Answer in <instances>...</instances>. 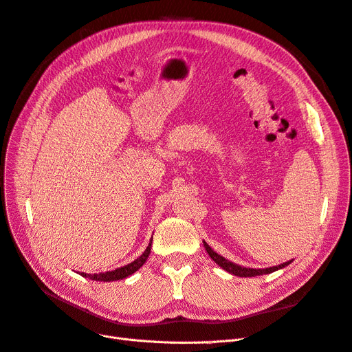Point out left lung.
Wrapping results in <instances>:
<instances>
[{
    "label": "left lung",
    "mask_w": 352,
    "mask_h": 352,
    "mask_svg": "<svg viewBox=\"0 0 352 352\" xmlns=\"http://www.w3.org/2000/svg\"><path fill=\"white\" fill-rule=\"evenodd\" d=\"M204 247H206V250H207L210 257H211L212 260H214L216 264H219L223 270H226V272H229V273H232V274H235V276H239V278H251V276L269 274V273H272V272H276V270H279V269L285 267V265H287V264L291 263V261H287V263H283V264H279V265H274V267H269V269H247V267H241V265H238V264H235V263H232V261H228L225 257H221V255H219L216 251H212V250L208 247V243H206V242H204Z\"/></svg>",
    "instance_id": "8db88e82"
}]
</instances>
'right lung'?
<instances>
[{
    "label": "right lung",
    "instance_id": "1",
    "mask_svg": "<svg viewBox=\"0 0 352 352\" xmlns=\"http://www.w3.org/2000/svg\"><path fill=\"white\" fill-rule=\"evenodd\" d=\"M151 243H153V241L150 242V245H148L146 250L144 251V254L141 255V257L136 258V260L132 261L131 264H126V265H123V267H119V269H116V270H113V272L95 273V274L80 273V276H83V278H89L91 280H100V282H111V280L124 279V278H127V276H131L132 273H135L138 269L142 267L144 263H145L146 258H148V255H150V252H151Z\"/></svg>",
    "mask_w": 352,
    "mask_h": 352
}]
</instances>
